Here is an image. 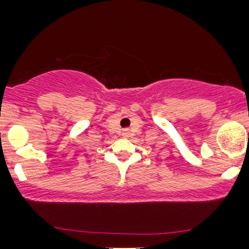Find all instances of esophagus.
<instances>
[{"label":"esophagus","instance_id":"esophagus-1","mask_svg":"<svg viewBox=\"0 0 249 249\" xmlns=\"http://www.w3.org/2000/svg\"><path fill=\"white\" fill-rule=\"evenodd\" d=\"M129 134H130V132H129L128 129H124V130L122 131V136H124V137H128Z\"/></svg>","mask_w":249,"mask_h":249}]
</instances>
